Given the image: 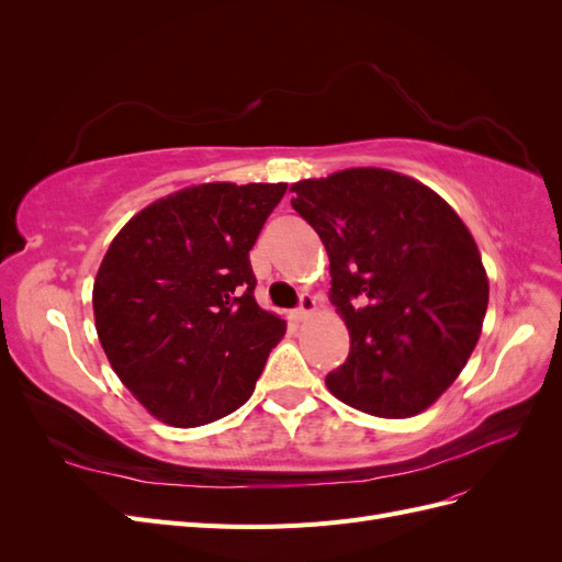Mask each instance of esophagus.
<instances>
[{
  "label": "esophagus",
  "mask_w": 562,
  "mask_h": 562,
  "mask_svg": "<svg viewBox=\"0 0 562 562\" xmlns=\"http://www.w3.org/2000/svg\"><path fill=\"white\" fill-rule=\"evenodd\" d=\"M314 310H316V300H314V295L304 293V295L300 297V307H297L293 314H295V318H297V321H304V318H307Z\"/></svg>",
  "instance_id": "obj_1"
}]
</instances>
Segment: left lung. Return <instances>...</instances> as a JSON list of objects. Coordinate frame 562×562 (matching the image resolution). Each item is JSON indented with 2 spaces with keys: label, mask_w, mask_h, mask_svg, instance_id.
Listing matches in <instances>:
<instances>
[{
  "label": "left lung",
  "mask_w": 562,
  "mask_h": 562,
  "mask_svg": "<svg viewBox=\"0 0 562 562\" xmlns=\"http://www.w3.org/2000/svg\"><path fill=\"white\" fill-rule=\"evenodd\" d=\"M291 206L330 258V302L349 356L326 384L375 417H413L443 394L479 342L487 277L459 215L429 187L349 168L291 187Z\"/></svg>",
  "instance_id": "obj_1"
}]
</instances>
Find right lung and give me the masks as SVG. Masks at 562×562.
Returning <instances> with one entry per match:
<instances>
[{
	"label": "right lung",
	"mask_w": 562,
	"mask_h": 562,
	"mask_svg": "<svg viewBox=\"0 0 562 562\" xmlns=\"http://www.w3.org/2000/svg\"><path fill=\"white\" fill-rule=\"evenodd\" d=\"M285 184L211 182L159 199L114 236L95 330L131 394L171 427L241 407L285 321L255 302L248 252Z\"/></svg>",
	"instance_id": "1"
}]
</instances>
